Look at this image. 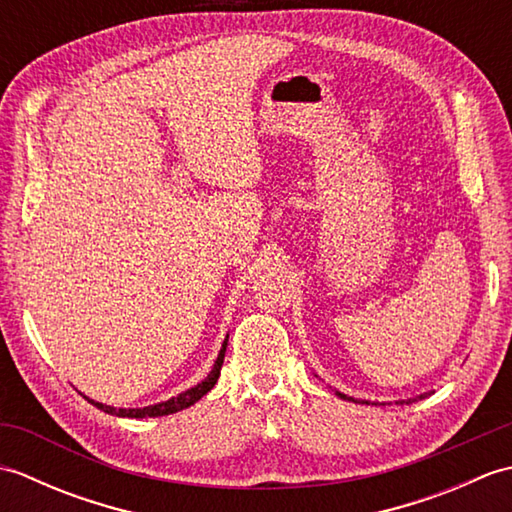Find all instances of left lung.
<instances>
[{
	"label": "left lung",
	"instance_id": "left-lung-1",
	"mask_svg": "<svg viewBox=\"0 0 512 512\" xmlns=\"http://www.w3.org/2000/svg\"><path fill=\"white\" fill-rule=\"evenodd\" d=\"M336 396L339 398H343V400H354V398H350V396H345V394H341V391H336ZM429 396V391L427 394H420V396H416V398H409V400H400V402H411V400H422V398H427ZM361 402H365V400H361Z\"/></svg>",
	"mask_w": 512,
	"mask_h": 512
}]
</instances>
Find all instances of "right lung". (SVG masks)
<instances>
[{"instance_id":"1","label":"right lung","mask_w":512,"mask_h":512,"mask_svg":"<svg viewBox=\"0 0 512 512\" xmlns=\"http://www.w3.org/2000/svg\"><path fill=\"white\" fill-rule=\"evenodd\" d=\"M226 345H228V334L226 339L220 347V354H217L215 363H213V369L209 372V376H206L202 383H198L195 387L182 391V394L173 396L165 402H156V405H149V407H134V409H116L112 405H103V402H96L92 398H88V402H92L94 407H99L101 411L105 413H112V416H118V418H158V416H169V413H176V411H182L191 407L193 402H198L202 396L209 394V391L213 389V385L217 383V378H220V369H222V363H224V354H226Z\"/></svg>"}]
</instances>
